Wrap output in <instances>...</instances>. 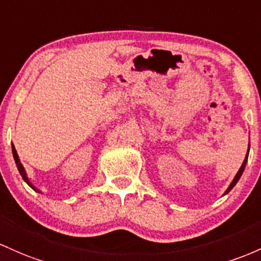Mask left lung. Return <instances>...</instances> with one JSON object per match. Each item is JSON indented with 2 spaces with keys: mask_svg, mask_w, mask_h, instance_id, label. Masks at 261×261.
I'll return each instance as SVG.
<instances>
[{
  "mask_svg": "<svg viewBox=\"0 0 261 261\" xmlns=\"http://www.w3.org/2000/svg\"><path fill=\"white\" fill-rule=\"evenodd\" d=\"M249 149H250V143H249V148H248V151H247V155H245V159H244V162H243V164H242V166H241V169H239V171L237 172V175L236 176H234V178H233V181L232 182H230V185L228 186V189L225 190V192H224V195H227L228 192L230 191V190L233 189L234 186L237 185V182H238L239 181V178H241V176H242V174H243V171H244V169H245V165H247V162H248V155H249Z\"/></svg>",
  "mask_w": 261,
  "mask_h": 261,
  "instance_id": "1",
  "label": "left lung"
}]
</instances>
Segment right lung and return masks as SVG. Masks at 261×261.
Here are the masks:
<instances>
[{"label": "right lung", "instance_id": "obj_1", "mask_svg": "<svg viewBox=\"0 0 261 261\" xmlns=\"http://www.w3.org/2000/svg\"><path fill=\"white\" fill-rule=\"evenodd\" d=\"M12 154H13V158H14V162H16L17 169H18V171H19L20 176L23 177V180H24L25 182H27L28 185L31 186L32 189L34 190V191H37V192H40V190H38L37 187L34 186L33 184L31 182V181H29V178H28V176H27V172H25V170H24V168H23L22 163H20V160H19V156H18V154H17V150H16V148H14V145H13V144H12Z\"/></svg>", "mask_w": 261, "mask_h": 261}]
</instances>
